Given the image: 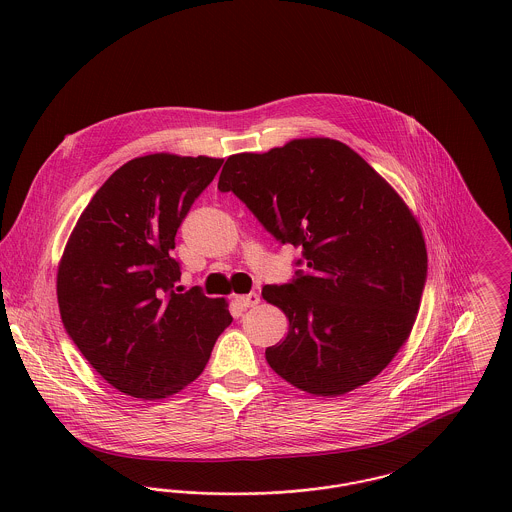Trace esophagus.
<instances>
[{
    "label": "esophagus",
    "instance_id": "34e87169",
    "mask_svg": "<svg viewBox=\"0 0 512 512\" xmlns=\"http://www.w3.org/2000/svg\"><path fill=\"white\" fill-rule=\"evenodd\" d=\"M236 303L240 305V307H254V305H258L260 303V295L256 292L246 293V295H236Z\"/></svg>",
    "mask_w": 512,
    "mask_h": 512
}]
</instances>
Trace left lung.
<instances>
[{"label":"left lung","mask_w":512,"mask_h":512,"mask_svg":"<svg viewBox=\"0 0 512 512\" xmlns=\"http://www.w3.org/2000/svg\"><path fill=\"white\" fill-rule=\"evenodd\" d=\"M219 191L301 250L292 282L262 290L290 319L288 337L266 349L272 370L319 396L382 372L412 331L428 276L420 224L398 193L329 138L230 155Z\"/></svg>","instance_id":"1"}]
</instances>
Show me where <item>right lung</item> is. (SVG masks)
Instances as JSON below:
<instances>
[{"mask_svg": "<svg viewBox=\"0 0 512 512\" xmlns=\"http://www.w3.org/2000/svg\"><path fill=\"white\" fill-rule=\"evenodd\" d=\"M222 159L153 153L114 171L74 226L59 274L63 325L120 392L165 398L193 382L232 323L224 299L179 293L175 234Z\"/></svg>", "mask_w": 512, "mask_h": 512, "instance_id": "add662e5", "label": "right lung"}]
</instances>
